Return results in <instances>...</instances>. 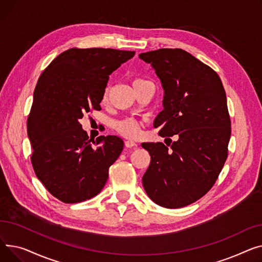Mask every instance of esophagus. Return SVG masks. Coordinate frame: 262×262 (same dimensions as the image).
<instances>
[{"mask_svg": "<svg viewBox=\"0 0 262 262\" xmlns=\"http://www.w3.org/2000/svg\"><path fill=\"white\" fill-rule=\"evenodd\" d=\"M125 145H126L127 148H135V147H137V144L135 142H133V141H126Z\"/></svg>", "mask_w": 262, "mask_h": 262, "instance_id": "34e87169", "label": "esophagus"}]
</instances>
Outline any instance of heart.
<instances>
[{"instance_id":"b5f03b06","label":"heart","mask_w":262,"mask_h":262,"mask_svg":"<svg viewBox=\"0 0 262 262\" xmlns=\"http://www.w3.org/2000/svg\"><path fill=\"white\" fill-rule=\"evenodd\" d=\"M143 82H146V81L142 79H135L133 80V86ZM106 98H107V92H105L103 95V101H105ZM114 128L121 135H124L126 137H131V138L135 137L138 134V132H140V125H138V122L136 120L132 118H125V119L115 121Z\"/></svg>"}]
</instances>
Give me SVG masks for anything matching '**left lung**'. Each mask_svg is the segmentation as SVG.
<instances>
[{
  "mask_svg": "<svg viewBox=\"0 0 262 262\" xmlns=\"http://www.w3.org/2000/svg\"><path fill=\"white\" fill-rule=\"evenodd\" d=\"M138 57L156 71L164 90L163 111L153 127L163 137L178 134L170 149L163 143L142 144L151 157L143 186L160 206H187L212 187L227 158L225 91L218 74L188 52L162 49Z\"/></svg>",
  "mask_w": 262,
  "mask_h": 262,
  "instance_id": "left-lung-1",
  "label": "left lung"
}]
</instances>
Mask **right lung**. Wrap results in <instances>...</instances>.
Here are the masks:
<instances>
[{"mask_svg": "<svg viewBox=\"0 0 262 262\" xmlns=\"http://www.w3.org/2000/svg\"><path fill=\"white\" fill-rule=\"evenodd\" d=\"M134 55L113 49H71L40 76L27 119L32 163L45 188L63 203L99 193L124 149L116 135L89 140L79 120L91 110H101L109 76Z\"/></svg>", "mask_w": 262, "mask_h": 262, "instance_id": "add662e5", "label": "right lung"}]
</instances>
